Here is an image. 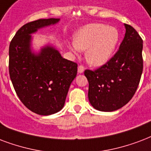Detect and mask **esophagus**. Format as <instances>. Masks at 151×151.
<instances>
[{"label": "esophagus", "mask_w": 151, "mask_h": 151, "mask_svg": "<svg viewBox=\"0 0 151 151\" xmlns=\"http://www.w3.org/2000/svg\"><path fill=\"white\" fill-rule=\"evenodd\" d=\"M84 70H85V67H84L83 65H79L78 68V73H82L84 72Z\"/></svg>", "instance_id": "34e87169"}]
</instances>
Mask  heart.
Listing matches in <instances>:
<instances>
[{"label": "heart", "mask_w": 151, "mask_h": 151, "mask_svg": "<svg viewBox=\"0 0 151 151\" xmlns=\"http://www.w3.org/2000/svg\"><path fill=\"white\" fill-rule=\"evenodd\" d=\"M119 40L118 30L104 24H90L76 32L73 43L69 47L75 55L86 50V58L91 65L101 66L111 60Z\"/></svg>", "instance_id": "heart-1"}]
</instances>
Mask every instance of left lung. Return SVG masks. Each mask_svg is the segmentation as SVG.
<instances>
[{"instance_id":"left-lung-1","label":"left lung","mask_w":151,"mask_h":151,"mask_svg":"<svg viewBox=\"0 0 151 151\" xmlns=\"http://www.w3.org/2000/svg\"><path fill=\"white\" fill-rule=\"evenodd\" d=\"M126 33L118 51L95 71L86 70L88 101L94 109L113 111L134 96L142 73V40L134 28L124 24Z\"/></svg>"}]
</instances>
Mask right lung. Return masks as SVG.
I'll return each instance as SVG.
<instances>
[{"instance_id":"right-lung-1","label":"right lung","mask_w":151,"mask_h":151,"mask_svg":"<svg viewBox=\"0 0 151 151\" xmlns=\"http://www.w3.org/2000/svg\"><path fill=\"white\" fill-rule=\"evenodd\" d=\"M60 19H40L19 28L9 45V75L21 102L35 113L49 116L63 109L77 63L63 58L50 43L39 52L32 47V34Z\"/></svg>"}]
</instances>
